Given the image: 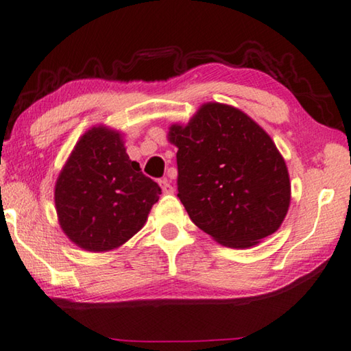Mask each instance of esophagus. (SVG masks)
I'll return each mask as SVG.
<instances>
[{
  "label": "esophagus",
  "mask_w": 351,
  "mask_h": 351,
  "mask_svg": "<svg viewBox=\"0 0 351 351\" xmlns=\"http://www.w3.org/2000/svg\"><path fill=\"white\" fill-rule=\"evenodd\" d=\"M158 183H160V188H162V191H163L165 194H171V193H174V188L171 186V183H169L168 180H166V179L160 180Z\"/></svg>",
  "instance_id": "34e87169"
}]
</instances>
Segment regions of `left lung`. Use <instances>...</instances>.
Returning a JSON list of instances; mask_svg holds the SVG:
<instances>
[{
    "mask_svg": "<svg viewBox=\"0 0 351 351\" xmlns=\"http://www.w3.org/2000/svg\"><path fill=\"white\" fill-rule=\"evenodd\" d=\"M179 199L189 219L230 248H251L280 228L291 202L290 174L273 138L243 110L204 103L174 123Z\"/></svg>",
    "mask_w": 351,
    "mask_h": 351,
    "instance_id": "1",
    "label": "left lung"
}]
</instances>
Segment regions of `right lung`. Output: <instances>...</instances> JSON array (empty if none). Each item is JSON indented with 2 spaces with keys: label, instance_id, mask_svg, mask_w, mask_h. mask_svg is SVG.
<instances>
[{
  "label": "right lung",
  "instance_id": "1",
  "mask_svg": "<svg viewBox=\"0 0 351 351\" xmlns=\"http://www.w3.org/2000/svg\"><path fill=\"white\" fill-rule=\"evenodd\" d=\"M162 189L126 154L125 135L97 125L73 146L55 183V210L78 248L104 253L143 228Z\"/></svg>",
  "mask_w": 351,
  "mask_h": 351
}]
</instances>
